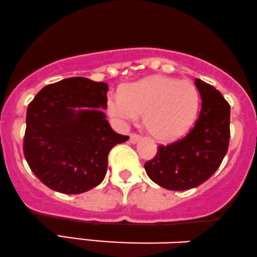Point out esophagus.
I'll return each instance as SVG.
<instances>
[{
	"label": "esophagus",
	"instance_id": "1",
	"mask_svg": "<svg viewBox=\"0 0 257 257\" xmlns=\"http://www.w3.org/2000/svg\"><path fill=\"white\" fill-rule=\"evenodd\" d=\"M140 141H141V136L135 135V134H132L131 136H130V143L136 144V143H138Z\"/></svg>",
	"mask_w": 257,
	"mask_h": 257
}]
</instances>
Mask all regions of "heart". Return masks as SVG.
I'll list each match as a JSON object with an SVG mask.
<instances>
[{"label": "heart", "instance_id": "1", "mask_svg": "<svg viewBox=\"0 0 257 257\" xmlns=\"http://www.w3.org/2000/svg\"><path fill=\"white\" fill-rule=\"evenodd\" d=\"M200 109V92L190 80L150 75L107 98V111L126 126L144 113V126L158 141L173 142L191 128Z\"/></svg>", "mask_w": 257, "mask_h": 257}]
</instances>
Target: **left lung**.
Segmentation results:
<instances>
[{"instance_id": "left-lung-1", "label": "left lung", "mask_w": 257, "mask_h": 257, "mask_svg": "<svg viewBox=\"0 0 257 257\" xmlns=\"http://www.w3.org/2000/svg\"><path fill=\"white\" fill-rule=\"evenodd\" d=\"M202 107L194 128L183 140L159 147L144 165L148 177L173 191L194 189L209 179L221 165L230 142V104L215 87L195 79Z\"/></svg>"}]
</instances>
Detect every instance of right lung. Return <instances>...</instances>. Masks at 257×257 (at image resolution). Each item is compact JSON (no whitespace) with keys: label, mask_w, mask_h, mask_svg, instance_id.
<instances>
[{"label":"right lung","mask_w":257,"mask_h":257,"mask_svg":"<svg viewBox=\"0 0 257 257\" xmlns=\"http://www.w3.org/2000/svg\"><path fill=\"white\" fill-rule=\"evenodd\" d=\"M107 91L102 81L67 78L44 86L27 107L24 155L54 191L75 195L97 186L110 149L128 140L105 120Z\"/></svg>","instance_id":"1"}]
</instances>
